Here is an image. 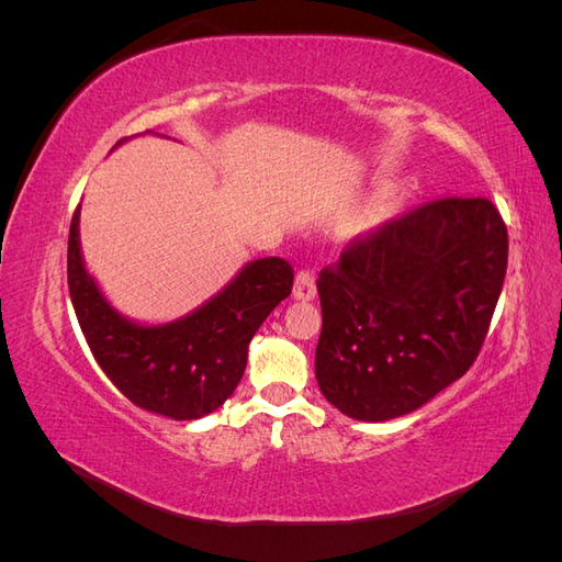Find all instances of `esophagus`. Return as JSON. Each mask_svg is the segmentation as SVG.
<instances>
[{"instance_id": "obj_1", "label": "esophagus", "mask_w": 562, "mask_h": 562, "mask_svg": "<svg viewBox=\"0 0 562 562\" xmlns=\"http://www.w3.org/2000/svg\"><path fill=\"white\" fill-rule=\"evenodd\" d=\"M295 297L297 300H314L316 295V277L312 269H300L295 277Z\"/></svg>"}]
</instances>
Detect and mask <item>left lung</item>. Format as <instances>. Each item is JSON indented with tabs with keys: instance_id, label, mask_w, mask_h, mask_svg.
I'll use <instances>...</instances> for the list:
<instances>
[{
	"instance_id": "obj_1",
	"label": "left lung",
	"mask_w": 562,
	"mask_h": 562,
	"mask_svg": "<svg viewBox=\"0 0 562 562\" xmlns=\"http://www.w3.org/2000/svg\"><path fill=\"white\" fill-rule=\"evenodd\" d=\"M506 262V225L483 196H440L353 239L316 281L323 396L363 422L431 401L479 359Z\"/></svg>"
}]
</instances>
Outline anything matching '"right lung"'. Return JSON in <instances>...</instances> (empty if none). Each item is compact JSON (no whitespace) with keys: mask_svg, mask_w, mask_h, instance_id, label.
<instances>
[{"mask_svg":"<svg viewBox=\"0 0 562 562\" xmlns=\"http://www.w3.org/2000/svg\"><path fill=\"white\" fill-rule=\"evenodd\" d=\"M293 267L262 258L244 267L223 293L166 326H138L119 316L83 269L79 206L67 239V285L98 366L143 411L199 419L217 411L246 370L248 342L293 291Z\"/></svg>","mask_w":562,"mask_h":562,"instance_id":"right-lung-1","label":"right lung"}]
</instances>
